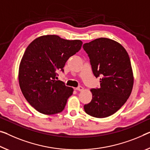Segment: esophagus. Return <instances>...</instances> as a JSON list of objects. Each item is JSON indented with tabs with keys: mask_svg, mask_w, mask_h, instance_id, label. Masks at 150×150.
Returning a JSON list of instances; mask_svg holds the SVG:
<instances>
[{
	"mask_svg": "<svg viewBox=\"0 0 150 150\" xmlns=\"http://www.w3.org/2000/svg\"><path fill=\"white\" fill-rule=\"evenodd\" d=\"M76 90L78 91H82L83 90H84V88H83V87L81 86H79L78 87H77V88H76Z\"/></svg>",
	"mask_w": 150,
	"mask_h": 150,
	"instance_id": "obj_1",
	"label": "esophagus"
}]
</instances>
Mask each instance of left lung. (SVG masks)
<instances>
[{
    "mask_svg": "<svg viewBox=\"0 0 150 150\" xmlns=\"http://www.w3.org/2000/svg\"><path fill=\"white\" fill-rule=\"evenodd\" d=\"M83 48L94 75L100 77V87L91 90L93 98L84 109L92 117L105 118L120 109L132 91L134 78L129 56L120 43L109 38L96 39Z\"/></svg>",
    "mask_w": 150,
    "mask_h": 150,
    "instance_id": "left-lung-1",
    "label": "left lung"
}]
</instances>
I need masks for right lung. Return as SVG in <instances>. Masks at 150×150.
Segmentation results:
<instances>
[{"label": "right lung", "instance_id": "obj_1", "mask_svg": "<svg viewBox=\"0 0 150 150\" xmlns=\"http://www.w3.org/2000/svg\"><path fill=\"white\" fill-rule=\"evenodd\" d=\"M82 41L67 40L55 35L36 38L21 60L19 82L30 105L41 113L54 115L65 108L74 89L56 80L57 72L82 47Z\"/></svg>", "mask_w": 150, "mask_h": 150}]
</instances>
